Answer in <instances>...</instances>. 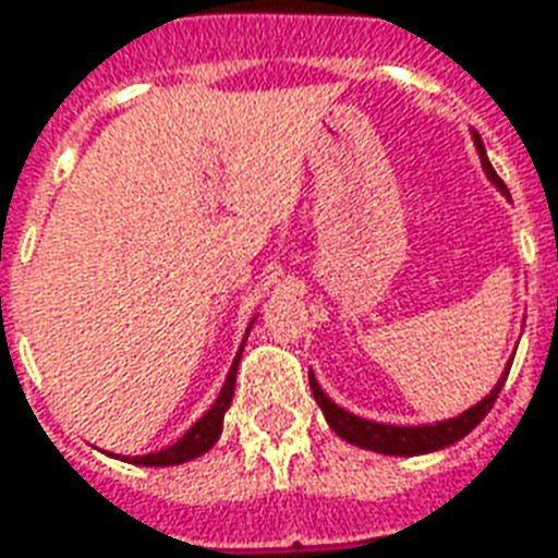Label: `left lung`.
Listing matches in <instances>:
<instances>
[{
	"label": "left lung",
	"mask_w": 558,
	"mask_h": 558,
	"mask_svg": "<svg viewBox=\"0 0 558 558\" xmlns=\"http://www.w3.org/2000/svg\"><path fill=\"white\" fill-rule=\"evenodd\" d=\"M471 136H474V145H477L483 172L489 175V182L495 184L505 197H510L505 182H501V179L495 175V169H492L480 133H471ZM507 371H510V367H505L501 379L495 383V389H492L483 401H477L474 407H468L459 416L444 418V422H432V425H386V422L355 416V413L343 410L340 403L330 401L328 395L322 391V386H318V379L313 376V371H310V389H313V398H316V403L322 407V413L328 418V425L343 437L345 444L371 449V452H383V456H425V452H437V449L459 444L464 434H471L477 428L480 422H483V416L492 410V403L498 398L501 386H505Z\"/></svg>",
	"instance_id": "obj_1"
}]
</instances>
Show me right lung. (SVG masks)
Returning <instances> with one entry per match:
<instances>
[{"label": "right lung", "mask_w": 558, "mask_h": 558, "mask_svg": "<svg viewBox=\"0 0 558 558\" xmlns=\"http://www.w3.org/2000/svg\"><path fill=\"white\" fill-rule=\"evenodd\" d=\"M252 325H255V318H252ZM248 325V330H252ZM248 330H245V337H248ZM245 345V340H242ZM242 345L240 352H236V359L230 364V374L225 379V386L218 391V398L215 403L203 413V416L187 428V432L172 444V447L160 449V452H148V456H133V459H126V462L142 464V468H169V464H182L191 462V459H197L203 452H209L215 447V440L221 437V428H225V413L230 410V401H233V386H236V367H240L242 359ZM118 459V456H114Z\"/></svg>", "instance_id": "right-lung-1"}]
</instances>
